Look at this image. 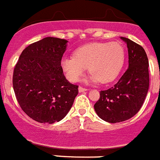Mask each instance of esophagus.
I'll use <instances>...</instances> for the list:
<instances>
[{
	"mask_svg": "<svg viewBox=\"0 0 160 160\" xmlns=\"http://www.w3.org/2000/svg\"><path fill=\"white\" fill-rule=\"evenodd\" d=\"M87 88H83L82 87H78V91L80 93H82V92H84V91H87Z\"/></svg>",
	"mask_w": 160,
	"mask_h": 160,
	"instance_id": "34e87169",
	"label": "esophagus"
}]
</instances>
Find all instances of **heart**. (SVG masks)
<instances>
[{
    "mask_svg": "<svg viewBox=\"0 0 160 160\" xmlns=\"http://www.w3.org/2000/svg\"><path fill=\"white\" fill-rule=\"evenodd\" d=\"M124 59L125 48L121 42H94L76 49L73 57L63 58L62 67L73 82H78L88 68L89 81L108 83L118 75Z\"/></svg>",
    "mask_w": 160,
    "mask_h": 160,
    "instance_id": "b5f03b06",
    "label": "heart"
}]
</instances>
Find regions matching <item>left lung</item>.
Returning a JSON list of instances; mask_svg holds the SVG:
<instances>
[{
	"label": "left lung",
	"mask_w": 160,
	"mask_h": 160,
	"mask_svg": "<svg viewBox=\"0 0 160 160\" xmlns=\"http://www.w3.org/2000/svg\"><path fill=\"white\" fill-rule=\"evenodd\" d=\"M128 50V69L114 87L100 91L94 104L97 114L106 122L116 123L132 118L138 112L149 88L148 58L143 48L121 37Z\"/></svg>",
	"instance_id": "obj_1"
}]
</instances>
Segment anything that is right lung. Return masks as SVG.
<instances>
[{
	"label": "right lung",
	"instance_id": "obj_1",
	"mask_svg": "<svg viewBox=\"0 0 160 160\" xmlns=\"http://www.w3.org/2000/svg\"><path fill=\"white\" fill-rule=\"evenodd\" d=\"M66 43L48 37L30 44L14 68L12 86L20 107L41 123L62 119L78 94V86L68 81L61 66Z\"/></svg>",
	"mask_w": 160,
	"mask_h": 160
}]
</instances>
